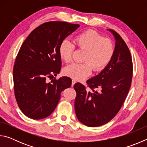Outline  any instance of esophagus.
<instances>
[{
  "label": "esophagus",
  "mask_w": 147,
  "mask_h": 147,
  "mask_svg": "<svg viewBox=\"0 0 147 147\" xmlns=\"http://www.w3.org/2000/svg\"><path fill=\"white\" fill-rule=\"evenodd\" d=\"M75 83H76L75 80H74V79L72 80V86H73L74 84H75Z\"/></svg>",
  "instance_id": "esophagus-1"
}]
</instances>
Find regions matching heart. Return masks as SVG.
Here are the masks:
<instances>
[{"label": "heart", "mask_w": 147, "mask_h": 147, "mask_svg": "<svg viewBox=\"0 0 147 147\" xmlns=\"http://www.w3.org/2000/svg\"><path fill=\"white\" fill-rule=\"evenodd\" d=\"M73 44L68 40L62 41L59 48L61 59L65 63L71 60L74 47L84 53L82 63H74L67 66L63 72L65 75L75 80H83L94 71L103 69L112 58L115 46L113 41L102 38L97 32L88 30L79 34L73 39Z\"/></svg>", "instance_id": "1"}]
</instances>
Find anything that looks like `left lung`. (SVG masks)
I'll list each match as a JSON object with an SVG mask.
<instances>
[{
  "label": "left lung",
  "mask_w": 147,
  "mask_h": 147,
  "mask_svg": "<svg viewBox=\"0 0 147 147\" xmlns=\"http://www.w3.org/2000/svg\"><path fill=\"white\" fill-rule=\"evenodd\" d=\"M108 30L115 39L112 58L98 75L87 81L88 89L79 82L74 86L77 119L89 127L105 124L117 115L127 96L132 79V59L128 47L118 33Z\"/></svg>",
  "instance_id": "1"
}]
</instances>
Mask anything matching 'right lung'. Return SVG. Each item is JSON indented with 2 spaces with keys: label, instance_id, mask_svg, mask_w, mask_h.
I'll return each instance as SVG.
<instances>
[{
  "label": "right lung",
  "instance_id": "obj_1",
  "mask_svg": "<svg viewBox=\"0 0 147 147\" xmlns=\"http://www.w3.org/2000/svg\"><path fill=\"white\" fill-rule=\"evenodd\" d=\"M80 26L67 22H47L34 29L24 40L13 67L14 92L19 108L32 119L49 117L58 105L61 92L70 88L67 76L47 82L61 70L59 48Z\"/></svg>",
  "mask_w": 147,
  "mask_h": 147
}]
</instances>
